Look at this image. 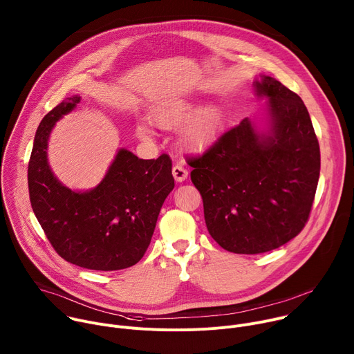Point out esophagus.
I'll list each match as a JSON object with an SVG mask.
<instances>
[{"instance_id": "34e87169", "label": "esophagus", "mask_w": 354, "mask_h": 354, "mask_svg": "<svg viewBox=\"0 0 354 354\" xmlns=\"http://www.w3.org/2000/svg\"><path fill=\"white\" fill-rule=\"evenodd\" d=\"M172 175L176 182H183L187 178V169L183 168L180 164H175L172 168Z\"/></svg>"}]
</instances>
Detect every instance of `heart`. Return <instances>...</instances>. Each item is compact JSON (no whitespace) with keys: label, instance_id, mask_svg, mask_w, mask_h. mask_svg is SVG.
I'll list each match as a JSON object with an SVG mask.
<instances>
[{"label":"heart","instance_id":"1","mask_svg":"<svg viewBox=\"0 0 354 354\" xmlns=\"http://www.w3.org/2000/svg\"><path fill=\"white\" fill-rule=\"evenodd\" d=\"M196 113L197 108L193 104H189L186 100H169V102H165L156 109L154 119L161 127L171 129L187 123L196 116ZM218 124L220 119L217 113L206 112L196 123L186 129L183 140L189 147L194 149L205 148L214 140L218 131ZM137 131L141 137L151 136V129L145 123H140Z\"/></svg>","mask_w":354,"mask_h":354}]
</instances>
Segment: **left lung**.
Returning a JSON list of instances; mask_svg holds the SVG:
<instances>
[{"mask_svg": "<svg viewBox=\"0 0 354 354\" xmlns=\"http://www.w3.org/2000/svg\"><path fill=\"white\" fill-rule=\"evenodd\" d=\"M269 97V134L245 118L203 154L187 157L213 239L234 254L273 250L306 227L319 179V142L301 97L272 77L255 82Z\"/></svg>", "mask_w": 354, "mask_h": 354, "instance_id": "obj_1", "label": "left lung"}]
</instances>
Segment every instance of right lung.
<instances>
[{"instance_id":"1","label":"right lung","mask_w":354,"mask_h":354,"mask_svg":"<svg viewBox=\"0 0 354 354\" xmlns=\"http://www.w3.org/2000/svg\"><path fill=\"white\" fill-rule=\"evenodd\" d=\"M80 96L67 97L40 122L28 165L29 198L50 245L67 262L91 270L136 265L153 238L158 214L172 192V160H141L120 149L93 190L75 193L47 165V140L55 123L73 111Z\"/></svg>"}]
</instances>
